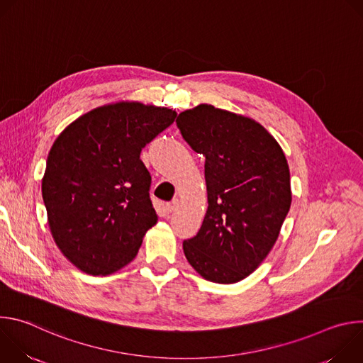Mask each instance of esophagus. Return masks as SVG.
Wrapping results in <instances>:
<instances>
[{
    "label": "esophagus",
    "mask_w": 363,
    "mask_h": 363,
    "mask_svg": "<svg viewBox=\"0 0 363 363\" xmlns=\"http://www.w3.org/2000/svg\"><path fill=\"white\" fill-rule=\"evenodd\" d=\"M178 205H179V199H178V198H174L171 202L167 203V210H168L169 213H172V211H175V210L178 208Z\"/></svg>",
    "instance_id": "34e87169"
}]
</instances>
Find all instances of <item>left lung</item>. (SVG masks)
Here are the masks:
<instances>
[{
  "label": "left lung",
  "instance_id": "left-lung-1",
  "mask_svg": "<svg viewBox=\"0 0 363 363\" xmlns=\"http://www.w3.org/2000/svg\"><path fill=\"white\" fill-rule=\"evenodd\" d=\"M177 125L205 157L208 194L198 234L184 241L186 260L208 281H241L269 255L290 210L284 152L254 119L213 105L181 112Z\"/></svg>",
  "mask_w": 363,
  "mask_h": 363
}]
</instances>
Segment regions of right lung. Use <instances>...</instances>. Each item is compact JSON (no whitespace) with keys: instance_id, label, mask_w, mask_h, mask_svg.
Listing matches in <instances>:
<instances>
[{"instance_id":"obj_1","label":"right lung","mask_w":363,"mask_h":363,"mask_svg":"<svg viewBox=\"0 0 363 363\" xmlns=\"http://www.w3.org/2000/svg\"><path fill=\"white\" fill-rule=\"evenodd\" d=\"M175 118L168 108L121 100L82 115L51 146L41 181L47 221L80 272L109 276L123 269L157 224L140 150Z\"/></svg>"}]
</instances>
